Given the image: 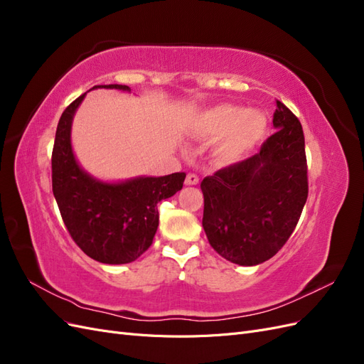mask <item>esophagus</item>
Instances as JSON below:
<instances>
[{
  "label": "esophagus",
  "instance_id": "34e87169",
  "mask_svg": "<svg viewBox=\"0 0 364 364\" xmlns=\"http://www.w3.org/2000/svg\"><path fill=\"white\" fill-rule=\"evenodd\" d=\"M199 183V178H197L196 174H193V173H188L186 174V178H185V185H197Z\"/></svg>",
  "mask_w": 364,
  "mask_h": 364
}]
</instances>
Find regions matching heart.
I'll return each instance as SVG.
<instances>
[{
  "instance_id": "obj_1",
  "label": "heart",
  "mask_w": 364,
  "mask_h": 364,
  "mask_svg": "<svg viewBox=\"0 0 364 364\" xmlns=\"http://www.w3.org/2000/svg\"><path fill=\"white\" fill-rule=\"evenodd\" d=\"M269 121L261 111H246L234 105L215 106L200 118L199 130L208 139L222 138L215 156L225 164L245 159L267 134Z\"/></svg>"
}]
</instances>
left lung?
Masks as SVG:
<instances>
[{
	"mask_svg": "<svg viewBox=\"0 0 364 364\" xmlns=\"http://www.w3.org/2000/svg\"><path fill=\"white\" fill-rule=\"evenodd\" d=\"M273 134L259 153L208 176L202 225L209 245L238 266H258L277 253L299 222L308 197L302 126L277 102Z\"/></svg>",
	"mask_w": 364,
	"mask_h": 364,
	"instance_id": "left-lung-1",
	"label": "left lung"
}]
</instances>
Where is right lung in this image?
Returning <instances> with one entry per match:
<instances>
[{
  "mask_svg": "<svg viewBox=\"0 0 364 364\" xmlns=\"http://www.w3.org/2000/svg\"><path fill=\"white\" fill-rule=\"evenodd\" d=\"M98 87L130 94L126 85H97L92 90ZM86 94L59 119L51 158L53 194L68 232L87 257L103 264H127L150 247L159 226L156 205L182 190L185 173L126 181H103L87 173L71 141L73 119Z\"/></svg>",
  "mask_w": 364,
  "mask_h": 364,
  "instance_id": "1",
  "label": "right lung"
}]
</instances>
